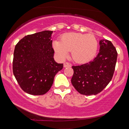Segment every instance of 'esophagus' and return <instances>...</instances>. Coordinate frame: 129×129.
I'll list each match as a JSON object with an SVG mask.
<instances>
[{"label": "esophagus", "instance_id": "1", "mask_svg": "<svg viewBox=\"0 0 129 129\" xmlns=\"http://www.w3.org/2000/svg\"><path fill=\"white\" fill-rule=\"evenodd\" d=\"M71 67V65L70 64L69 62H66L64 64V68H67V67L69 68V67Z\"/></svg>", "mask_w": 129, "mask_h": 129}]
</instances>
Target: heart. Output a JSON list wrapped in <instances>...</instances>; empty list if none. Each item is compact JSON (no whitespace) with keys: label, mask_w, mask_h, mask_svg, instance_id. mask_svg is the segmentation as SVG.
<instances>
[{"label":"heart","mask_w":129,"mask_h":129,"mask_svg":"<svg viewBox=\"0 0 129 129\" xmlns=\"http://www.w3.org/2000/svg\"><path fill=\"white\" fill-rule=\"evenodd\" d=\"M53 48L60 57L64 58L71 51L72 59L78 63H85L93 60L97 53L98 40L93 35L81 33L65 34L61 41H54Z\"/></svg>","instance_id":"b5f03b06"}]
</instances>
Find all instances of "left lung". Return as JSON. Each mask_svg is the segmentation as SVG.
<instances>
[{"label":"left lung","mask_w":129,"mask_h":129,"mask_svg":"<svg viewBox=\"0 0 129 129\" xmlns=\"http://www.w3.org/2000/svg\"><path fill=\"white\" fill-rule=\"evenodd\" d=\"M100 52L93 61L72 66L71 82L78 93L96 95L104 90L112 80L115 71L117 52L110 41H100Z\"/></svg>","instance_id":"8db88e82"}]
</instances>
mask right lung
Segmentation results:
<instances>
[{
  "mask_svg": "<svg viewBox=\"0 0 129 129\" xmlns=\"http://www.w3.org/2000/svg\"><path fill=\"white\" fill-rule=\"evenodd\" d=\"M44 30L28 35L17 43L14 52L13 73L21 89L32 95H43L63 68L53 58L51 35Z\"/></svg>",
  "mask_w": 129,
  "mask_h": 129,
  "instance_id": "1",
  "label": "right lung"
}]
</instances>
